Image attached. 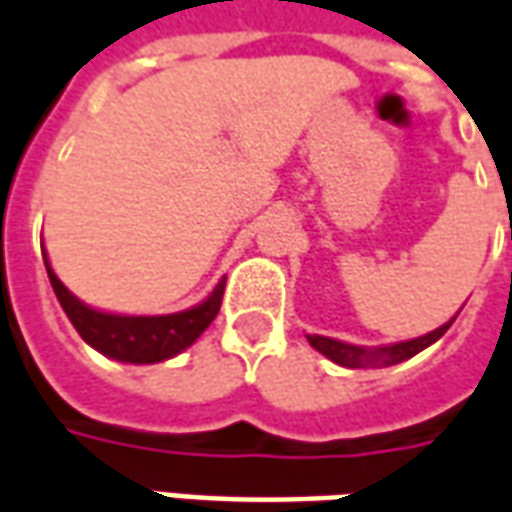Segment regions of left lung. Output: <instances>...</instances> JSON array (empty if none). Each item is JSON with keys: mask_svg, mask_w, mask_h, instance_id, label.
<instances>
[{"mask_svg": "<svg viewBox=\"0 0 512 512\" xmlns=\"http://www.w3.org/2000/svg\"><path fill=\"white\" fill-rule=\"evenodd\" d=\"M451 323H454V317H451L446 326L429 331L424 337H415V340H407V343L382 345V348L348 345L340 343V340H331V337H320V334H309V345L317 348L323 357H329L331 362L343 365V368H387V365H398V362H404V359L415 357L418 351L429 348L432 343H438L440 337L449 331Z\"/></svg>", "mask_w": 512, "mask_h": 512, "instance_id": "1", "label": "left lung"}]
</instances>
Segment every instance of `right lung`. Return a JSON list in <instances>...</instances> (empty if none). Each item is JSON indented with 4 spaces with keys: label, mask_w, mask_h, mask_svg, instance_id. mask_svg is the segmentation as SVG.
Returning <instances> with one entry per match:
<instances>
[{
    "label": "right lung",
    "mask_w": 512,
    "mask_h": 512,
    "mask_svg": "<svg viewBox=\"0 0 512 512\" xmlns=\"http://www.w3.org/2000/svg\"><path fill=\"white\" fill-rule=\"evenodd\" d=\"M44 262H47V256H44ZM47 273L49 284L77 334L105 357L133 362V365H153V362H164V359L186 351L217 317L222 290H225V281H220L217 290L211 292L206 301L186 309V312H175V315H108V312H97V309L77 301L72 292L63 287L61 278L52 273L49 262Z\"/></svg>",
    "instance_id": "add662e5"
}]
</instances>
